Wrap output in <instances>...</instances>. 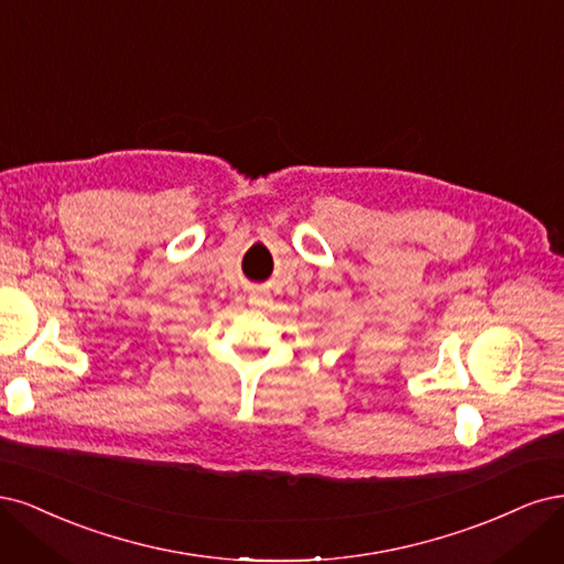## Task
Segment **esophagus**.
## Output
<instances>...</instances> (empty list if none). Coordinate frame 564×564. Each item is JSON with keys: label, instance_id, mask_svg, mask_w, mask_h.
Segmentation results:
<instances>
[{"label": "esophagus", "instance_id": "obj_1", "mask_svg": "<svg viewBox=\"0 0 564 564\" xmlns=\"http://www.w3.org/2000/svg\"><path fill=\"white\" fill-rule=\"evenodd\" d=\"M260 300H262V293H258V290H256V293H252V295H250V302H256V304H260Z\"/></svg>", "mask_w": 564, "mask_h": 564}]
</instances>
